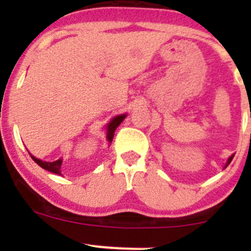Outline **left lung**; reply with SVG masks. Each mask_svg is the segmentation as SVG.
Returning a JSON list of instances; mask_svg holds the SVG:
<instances>
[{
    "label": "left lung",
    "instance_id": "left-lung-1",
    "mask_svg": "<svg viewBox=\"0 0 251 251\" xmlns=\"http://www.w3.org/2000/svg\"><path fill=\"white\" fill-rule=\"evenodd\" d=\"M233 157H234V154H233V155H230V157H229V158H228V160H227V163H226V167H225V168H227V167H228V165H229V163H230V162H232Z\"/></svg>",
    "mask_w": 251,
    "mask_h": 251
}]
</instances>
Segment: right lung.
Masks as SVG:
<instances>
[{
    "mask_svg": "<svg viewBox=\"0 0 251 251\" xmlns=\"http://www.w3.org/2000/svg\"><path fill=\"white\" fill-rule=\"evenodd\" d=\"M125 118H126V114L118 115V116H115V118H113V120L108 124V126H106V130H108L106 131V140L109 141V143H111V141H113L114 132H115L116 127H118V126L123 123L124 119ZM29 154H30V153H29ZM30 157L33 158L34 162H35L38 165H40L43 169L49 170V172L61 175V164H62V159H57V160H55V162H44V160L38 159V158L34 157L33 154H30Z\"/></svg>",
    "mask_w": 251,
    "mask_h": 251,
    "instance_id": "right-lung-1",
    "label": "right lung"
}]
</instances>
